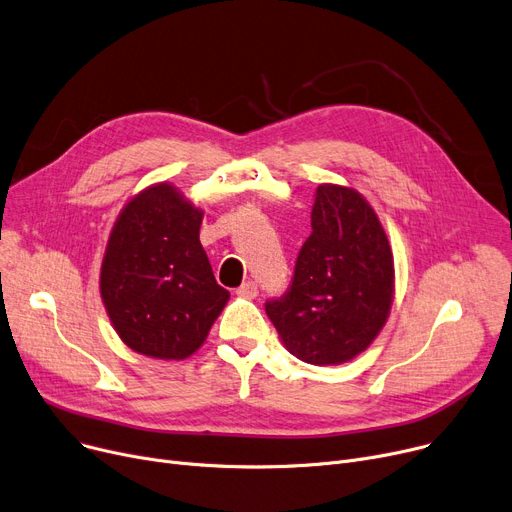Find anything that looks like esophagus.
<instances>
[{
  "instance_id": "obj_1",
  "label": "esophagus",
  "mask_w": 512,
  "mask_h": 512,
  "mask_svg": "<svg viewBox=\"0 0 512 512\" xmlns=\"http://www.w3.org/2000/svg\"><path fill=\"white\" fill-rule=\"evenodd\" d=\"M236 294L243 296V298H255L259 294V288H257L255 282H245L241 288L236 290Z\"/></svg>"
}]
</instances>
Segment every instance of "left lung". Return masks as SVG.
<instances>
[{"label":"left lung","instance_id":"8db88e82","mask_svg":"<svg viewBox=\"0 0 512 512\" xmlns=\"http://www.w3.org/2000/svg\"><path fill=\"white\" fill-rule=\"evenodd\" d=\"M284 296L265 302L286 350L315 366L344 364L385 327L395 292L393 253L370 203L352 187L323 183Z\"/></svg>","mask_w":512,"mask_h":512}]
</instances>
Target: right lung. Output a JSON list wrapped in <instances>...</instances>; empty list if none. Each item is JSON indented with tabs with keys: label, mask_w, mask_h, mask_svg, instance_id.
I'll list each match as a JSON object with an SVG mask.
<instances>
[{
	"label": "right lung",
	"mask_w": 512,
	"mask_h": 512,
	"mask_svg": "<svg viewBox=\"0 0 512 512\" xmlns=\"http://www.w3.org/2000/svg\"><path fill=\"white\" fill-rule=\"evenodd\" d=\"M203 210L170 183L133 195L121 210L100 267L107 315L133 352L158 360L195 354L226 306L199 243Z\"/></svg>",
	"instance_id": "obj_1"
}]
</instances>
